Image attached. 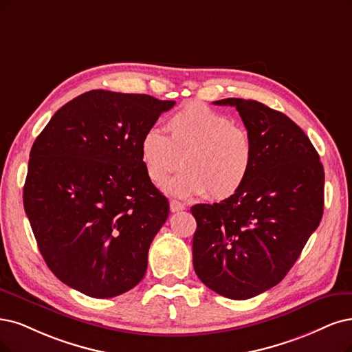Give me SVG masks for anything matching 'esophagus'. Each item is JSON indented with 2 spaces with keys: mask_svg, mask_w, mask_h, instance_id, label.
<instances>
[{
  "mask_svg": "<svg viewBox=\"0 0 352 352\" xmlns=\"http://www.w3.org/2000/svg\"><path fill=\"white\" fill-rule=\"evenodd\" d=\"M169 209H171V212H173V213H177V212L184 210V209H186V206H184L183 203L177 201V200H171V201H169Z\"/></svg>",
  "mask_w": 352,
  "mask_h": 352,
  "instance_id": "34e87169",
  "label": "esophagus"
}]
</instances>
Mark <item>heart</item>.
<instances>
[{"instance_id":"heart-1","label":"heart","mask_w":352,"mask_h":352,"mask_svg":"<svg viewBox=\"0 0 352 352\" xmlns=\"http://www.w3.org/2000/svg\"><path fill=\"white\" fill-rule=\"evenodd\" d=\"M168 136L151 127L140 139V160L148 178L166 186L173 196L229 199L245 186L254 164V143L248 130L233 124L229 116L203 102L191 101L175 110L166 122Z\"/></svg>"}]
</instances>
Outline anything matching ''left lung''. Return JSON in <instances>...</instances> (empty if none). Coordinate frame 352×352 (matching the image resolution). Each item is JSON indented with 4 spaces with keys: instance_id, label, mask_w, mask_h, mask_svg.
Listing matches in <instances>:
<instances>
[{
    "instance_id": "left-lung-1",
    "label": "left lung",
    "mask_w": 352,
    "mask_h": 352,
    "mask_svg": "<svg viewBox=\"0 0 352 352\" xmlns=\"http://www.w3.org/2000/svg\"><path fill=\"white\" fill-rule=\"evenodd\" d=\"M254 143L248 181L229 199L196 204L192 265L217 294L245 300L277 285L323 214L324 171L303 130L255 100L225 98Z\"/></svg>"
}]
</instances>
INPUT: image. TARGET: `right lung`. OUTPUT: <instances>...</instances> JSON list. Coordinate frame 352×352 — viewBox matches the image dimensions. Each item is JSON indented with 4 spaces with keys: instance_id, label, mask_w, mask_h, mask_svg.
Segmentation results:
<instances>
[{
    "instance_id": "right-lung-1",
    "label": "right lung",
    "mask_w": 352,
    "mask_h": 352,
    "mask_svg": "<svg viewBox=\"0 0 352 352\" xmlns=\"http://www.w3.org/2000/svg\"><path fill=\"white\" fill-rule=\"evenodd\" d=\"M174 104L93 89L60 107L36 138L24 210L45 263L69 287L109 298L145 276L169 203L145 173L140 139Z\"/></svg>"
}]
</instances>
